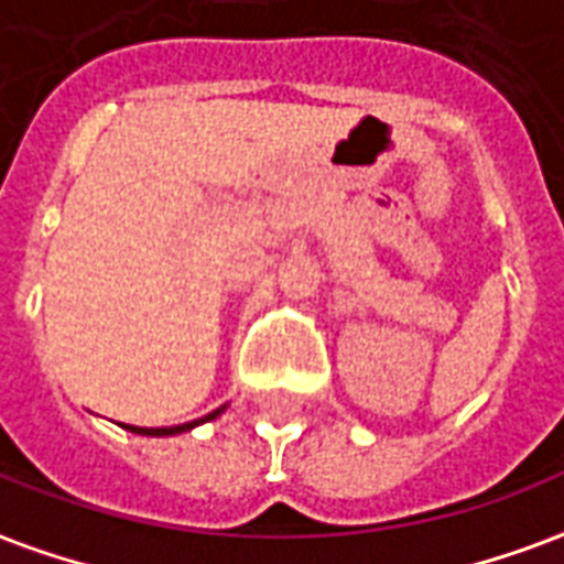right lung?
Returning <instances> with one entry per match:
<instances>
[{
  "label": "right lung",
  "instance_id": "obj_1",
  "mask_svg": "<svg viewBox=\"0 0 564 564\" xmlns=\"http://www.w3.org/2000/svg\"><path fill=\"white\" fill-rule=\"evenodd\" d=\"M223 412H226V405L214 409L212 414H205V417H199V421L182 423V426H126V430L134 432V435H150V438H167V435H178V432H191L194 426H199V423H205V421H214V417Z\"/></svg>",
  "mask_w": 564,
  "mask_h": 564
}]
</instances>
